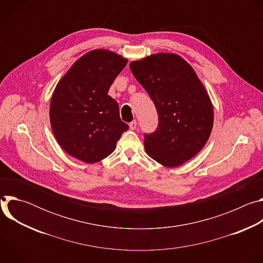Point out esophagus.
<instances>
[{
    "instance_id": "1",
    "label": "esophagus",
    "mask_w": 263,
    "mask_h": 263,
    "mask_svg": "<svg viewBox=\"0 0 263 263\" xmlns=\"http://www.w3.org/2000/svg\"><path fill=\"white\" fill-rule=\"evenodd\" d=\"M136 126H137V122H136L135 120L132 121V122L129 124V127H130L131 130H135V129H136Z\"/></svg>"
}]
</instances>
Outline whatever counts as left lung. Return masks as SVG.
<instances>
[{
	"instance_id": "obj_1",
	"label": "left lung",
	"mask_w": 263,
	"mask_h": 263,
	"mask_svg": "<svg viewBox=\"0 0 263 263\" xmlns=\"http://www.w3.org/2000/svg\"><path fill=\"white\" fill-rule=\"evenodd\" d=\"M130 68L158 112L157 129L144 134L146 154L167 167L189 161L205 145L213 126V106L196 71L172 53L132 61Z\"/></svg>"
}]
</instances>
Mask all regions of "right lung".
Segmentation results:
<instances>
[{
    "label": "right lung",
    "instance_id": "add662e5",
    "mask_svg": "<svg viewBox=\"0 0 263 263\" xmlns=\"http://www.w3.org/2000/svg\"><path fill=\"white\" fill-rule=\"evenodd\" d=\"M128 59L109 50H92L74 62L57 83L50 104L54 136L64 151L96 163L116 149L128 125L108 90Z\"/></svg>",
    "mask_w": 263,
    "mask_h": 263
}]
</instances>
